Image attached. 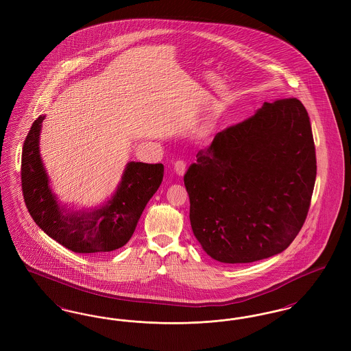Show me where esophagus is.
<instances>
[{"mask_svg":"<svg viewBox=\"0 0 351 351\" xmlns=\"http://www.w3.org/2000/svg\"><path fill=\"white\" fill-rule=\"evenodd\" d=\"M173 168H175V171H176L178 175H184L185 171H186V162H185V160H178V162L173 165Z\"/></svg>","mask_w":351,"mask_h":351,"instance_id":"1","label":"esophagus"}]
</instances>
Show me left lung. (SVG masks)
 I'll use <instances>...</instances> for the list:
<instances>
[{
	"label": "left lung",
	"mask_w": 351,
	"mask_h": 351,
	"mask_svg": "<svg viewBox=\"0 0 351 351\" xmlns=\"http://www.w3.org/2000/svg\"><path fill=\"white\" fill-rule=\"evenodd\" d=\"M184 184L202 249L222 263H251L285 250L305 222L316 182V149L298 99L265 102L216 134Z\"/></svg>",
	"instance_id": "8db88e82"
}]
</instances>
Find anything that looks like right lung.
Returning a JSON list of instances; mask_svg holds the SVG:
<instances>
[{
	"label": "right lung",
	"mask_w": 351,
	"mask_h": 351,
	"mask_svg": "<svg viewBox=\"0 0 351 351\" xmlns=\"http://www.w3.org/2000/svg\"><path fill=\"white\" fill-rule=\"evenodd\" d=\"M45 116L27 134L21 160V183L34 222L52 239L79 254L117 250L132 238L146 204L163 180L162 163L130 162L116 195L97 210L66 213L55 200L39 155V133Z\"/></svg>",
	"instance_id": "add662e5"
}]
</instances>
